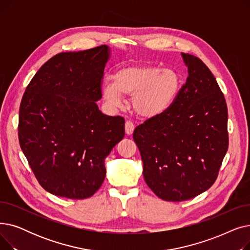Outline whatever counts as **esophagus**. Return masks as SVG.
I'll return each mask as SVG.
<instances>
[{
    "mask_svg": "<svg viewBox=\"0 0 250 250\" xmlns=\"http://www.w3.org/2000/svg\"><path fill=\"white\" fill-rule=\"evenodd\" d=\"M125 134L130 136L133 133H134V129H135V125L129 122V121H126L125 122Z\"/></svg>",
    "mask_w": 250,
    "mask_h": 250,
    "instance_id": "esophagus-1",
    "label": "esophagus"
}]
</instances>
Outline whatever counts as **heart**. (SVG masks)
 Here are the masks:
<instances>
[{"mask_svg":"<svg viewBox=\"0 0 250 250\" xmlns=\"http://www.w3.org/2000/svg\"><path fill=\"white\" fill-rule=\"evenodd\" d=\"M181 79L172 69L153 65H126L116 70L112 83L102 85V96L112 107H121L125 96L132 97V107L142 117H155L165 112L175 101Z\"/></svg>","mask_w":250,"mask_h":250,"instance_id":"heart-1","label":"heart"}]
</instances>
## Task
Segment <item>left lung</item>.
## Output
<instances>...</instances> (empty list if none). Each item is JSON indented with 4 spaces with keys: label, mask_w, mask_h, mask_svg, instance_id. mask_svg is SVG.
I'll return each mask as SVG.
<instances>
[{
    "label": "left lung",
    "mask_w": 250,
    "mask_h": 250,
    "mask_svg": "<svg viewBox=\"0 0 250 250\" xmlns=\"http://www.w3.org/2000/svg\"><path fill=\"white\" fill-rule=\"evenodd\" d=\"M186 84L165 112L134 130L148 187L160 199L181 202L211 188L228 150V110L212 72L181 52Z\"/></svg>",
    "instance_id": "8db88e82"
}]
</instances>
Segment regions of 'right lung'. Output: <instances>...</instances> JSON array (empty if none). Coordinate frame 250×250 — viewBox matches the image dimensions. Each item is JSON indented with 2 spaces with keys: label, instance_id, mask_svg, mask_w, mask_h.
Returning <instances> with one entry per match:
<instances>
[{
  "label": "right lung",
  "instance_id": "obj_1",
  "mask_svg": "<svg viewBox=\"0 0 250 250\" xmlns=\"http://www.w3.org/2000/svg\"><path fill=\"white\" fill-rule=\"evenodd\" d=\"M107 45L61 52L37 71L19 110L20 147L46 191L83 200L106 175L104 159L125 137L122 116L103 114L101 80Z\"/></svg>",
  "mask_w": 250,
  "mask_h": 250
}]
</instances>
